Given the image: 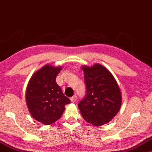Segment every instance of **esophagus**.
Segmentation results:
<instances>
[{
  "label": "esophagus",
  "instance_id": "esophagus-1",
  "mask_svg": "<svg viewBox=\"0 0 152 152\" xmlns=\"http://www.w3.org/2000/svg\"><path fill=\"white\" fill-rule=\"evenodd\" d=\"M70 100H71V101H72V102H76V100H77V96H76V95H74V96H72V97L70 98Z\"/></svg>",
  "mask_w": 152,
  "mask_h": 152
}]
</instances>
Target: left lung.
I'll list each match as a JSON object with an SVG mask.
<instances>
[{
	"instance_id": "left-lung-1",
	"label": "left lung",
	"mask_w": 152,
	"mask_h": 152,
	"mask_svg": "<svg viewBox=\"0 0 152 152\" xmlns=\"http://www.w3.org/2000/svg\"><path fill=\"white\" fill-rule=\"evenodd\" d=\"M86 94L78 104L83 118L94 126L110 122L121 109L122 96L116 79L100 64L83 66Z\"/></svg>"
}]
</instances>
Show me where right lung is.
Masks as SVG:
<instances>
[{
	"label": "right lung",
	"mask_w": 152,
	"mask_h": 152,
	"mask_svg": "<svg viewBox=\"0 0 152 152\" xmlns=\"http://www.w3.org/2000/svg\"><path fill=\"white\" fill-rule=\"evenodd\" d=\"M61 67L46 65L31 76L26 89V103L33 118L50 125L61 118L70 100L63 94L56 78Z\"/></svg>",
	"instance_id": "add662e5"
}]
</instances>
